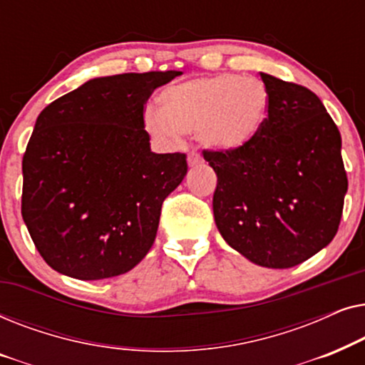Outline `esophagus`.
I'll return each instance as SVG.
<instances>
[{
	"label": "esophagus",
	"mask_w": 365,
	"mask_h": 365,
	"mask_svg": "<svg viewBox=\"0 0 365 365\" xmlns=\"http://www.w3.org/2000/svg\"><path fill=\"white\" fill-rule=\"evenodd\" d=\"M202 163V158L199 156L197 153H191L187 156V164L189 166H197V164H201Z\"/></svg>",
	"instance_id": "esophagus-1"
}]
</instances>
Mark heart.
Returning a JSON list of instances; mask_svg holds the SVG:
<instances>
[{
	"mask_svg": "<svg viewBox=\"0 0 365 365\" xmlns=\"http://www.w3.org/2000/svg\"><path fill=\"white\" fill-rule=\"evenodd\" d=\"M161 108L148 104L143 123L153 138L168 144L196 133L212 151L246 148L262 131L269 114V93L262 81L219 73L192 78L161 93Z\"/></svg>",
	"mask_w": 365,
	"mask_h": 365,
	"instance_id": "obj_1",
	"label": "heart"
}]
</instances>
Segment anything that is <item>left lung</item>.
<instances>
[{
    "label": "left lung",
    "mask_w": 365,
    "mask_h": 365,
    "mask_svg": "<svg viewBox=\"0 0 365 365\" xmlns=\"http://www.w3.org/2000/svg\"><path fill=\"white\" fill-rule=\"evenodd\" d=\"M261 78L269 93L262 131L239 151H204V159L217 174L212 211L224 241L257 266L287 269L336 236L347 176L341 133L321 99Z\"/></svg>",
    "instance_id": "obj_1"
}]
</instances>
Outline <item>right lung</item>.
<instances>
[{
    "mask_svg": "<svg viewBox=\"0 0 365 365\" xmlns=\"http://www.w3.org/2000/svg\"><path fill=\"white\" fill-rule=\"evenodd\" d=\"M181 71L89 79L39 113L23 156L21 214L34 246L64 276L131 271L156 239L186 154L151 151L144 103Z\"/></svg>",
    "mask_w": 365,
    "mask_h": 365,
    "instance_id": "1",
    "label": "right lung"
}]
</instances>
